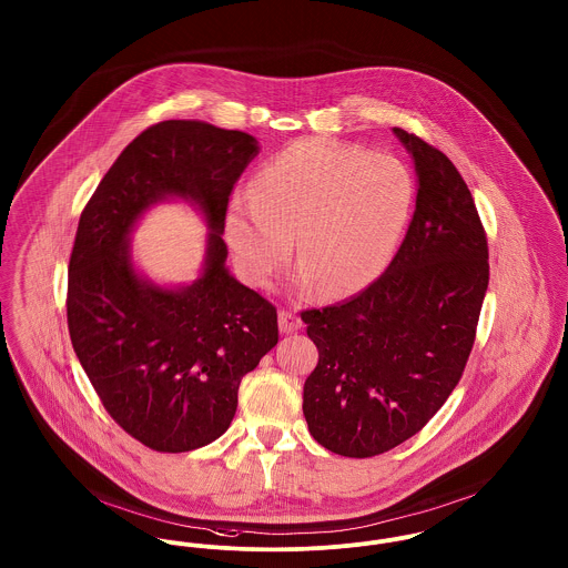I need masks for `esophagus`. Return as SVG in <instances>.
Segmentation results:
<instances>
[{"mask_svg": "<svg viewBox=\"0 0 568 568\" xmlns=\"http://www.w3.org/2000/svg\"><path fill=\"white\" fill-rule=\"evenodd\" d=\"M280 329L284 334H295L302 329V321L291 310H280Z\"/></svg>", "mask_w": 568, "mask_h": 568, "instance_id": "esophagus-1", "label": "esophagus"}]
</instances>
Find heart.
I'll return each instance as SVG.
<instances>
[{"mask_svg":"<svg viewBox=\"0 0 568 568\" xmlns=\"http://www.w3.org/2000/svg\"><path fill=\"white\" fill-rule=\"evenodd\" d=\"M414 195L412 172L396 156L312 138L258 168L252 193L227 202L224 232L252 286H266L288 263L295 236V286L353 295L392 261Z\"/></svg>","mask_w":568,"mask_h":568,"instance_id":"1","label":"heart"}]
</instances>
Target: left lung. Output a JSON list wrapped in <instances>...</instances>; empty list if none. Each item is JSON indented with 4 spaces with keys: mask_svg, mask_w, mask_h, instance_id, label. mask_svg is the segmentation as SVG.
Listing matches in <instances>:
<instances>
[{
    "mask_svg": "<svg viewBox=\"0 0 568 568\" xmlns=\"http://www.w3.org/2000/svg\"><path fill=\"white\" fill-rule=\"evenodd\" d=\"M417 172L416 211L377 280L348 302L303 310L318 364L303 385L310 435L368 458L419 433L453 394L489 286L487 232L453 161L394 126Z\"/></svg>",
    "mask_w": 568,
    "mask_h": 568,
    "instance_id": "1",
    "label": "left lung"
}]
</instances>
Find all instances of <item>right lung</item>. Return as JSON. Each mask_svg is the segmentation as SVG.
Here are the masks:
<instances>
[{
  "label": "right lung",
  "mask_w": 568,
  "mask_h": 568,
  "mask_svg": "<svg viewBox=\"0 0 568 568\" xmlns=\"http://www.w3.org/2000/svg\"><path fill=\"white\" fill-rule=\"evenodd\" d=\"M258 142L200 120L142 131L103 176L77 226L67 318L77 357L105 412L156 453L222 437L241 378L277 344V310L226 268L230 193ZM199 202L212 230L203 275L161 290L130 263L128 232L154 201Z\"/></svg>",
  "instance_id": "right-lung-1"
}]
</instances>
